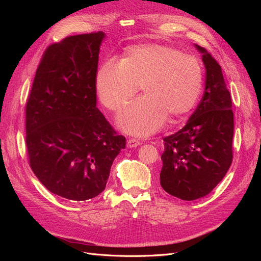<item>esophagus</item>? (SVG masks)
I'll list each match as a JSON object with an SVG mask.
<instances>
[{"mask_svg": "<svg viewBox=\"0 0 261 261\" xmlns=\"http://www.w3.org/2000/svg\"><path fill=\"white\" fill-rule=\"evenodd\" d=\"M140 145V141L135 138H128L127 139V147L128 148H136Z\"/></svg>", "mask_w": 261, "mask_h": 261, "instance_id": "34e87169", "label": "esophagus"}]
</instances>
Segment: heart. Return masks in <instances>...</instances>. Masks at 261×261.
<instances>
[{"instance_id":"heart-1","label":"heart","mask_w":261,"mask_h":261,"mask_svg":"<svg viewBox=\"0 0 261 261\" xmlns=\"http://www.w3.org/2000/svg\"><path fill=\"white\" fill-rule=\"evenodd\" d=\"M100 102L118 112L135 96L140 86L144 96L117 117L120 128L145 137L159 130L167 120L183 117L199 100L203 68L193 55L163 44L133 45L121 62L108 60L96 74Z\"/></svg>"}]
</instances>
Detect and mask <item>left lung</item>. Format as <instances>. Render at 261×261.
Here are the masks:
<instances>
[{
	"label": "left lung",
	"instance_id": "obj_1",
	"mask_svg": "<svg viewBox=\"0 0 261 261\" xmlns=\"http://www.w3.org/2000/svg\"><path fill=\"white\" fill-rule=\"evenodd\" d=\"M203 96L183 128L163 139L160 184L181 200H196L212 192L230 169L233 160L234 115L230 91L222 69L206 49Z\"/></svg>",
	"mask_w": 261,
	"mask_h": 261
}]
</instances>
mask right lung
Listing matches in <instances>:
<instances>
[{
	"label": "right lung",
	"mask_w": 261,
	"mask_h": 261,
	"mask_svg": "<svg viewBox=\"0 0 261 261\" xmlns=\"http://www.w3.org/2000/svg\"><path fill=\"white\" fill-rule=\"evenodd\" d=\"M102 31L69 36L45 49L26 103L30 168L46 189L85 201L105 191L125 148L97 108L96 74Z\"/></svg>",
	"instance_id": "obj_1"
}]
</instances>
